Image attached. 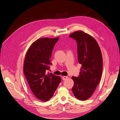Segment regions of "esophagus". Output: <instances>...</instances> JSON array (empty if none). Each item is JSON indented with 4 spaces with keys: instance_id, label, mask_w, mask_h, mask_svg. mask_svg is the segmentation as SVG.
<instances>
[{
    "instance_id": "esophagus-1",
    "label": "esophagus",
    "mask_w": 120,
    "mask_h": 120,
    "mask_svg": "<svg viewBox=\"0 0 120 120\" xmlns=\"http://www.w3.org/2000/svg\"><path fill=\"white\" fill-rule=\"evenodd\" d=\"M62 79L63 80H66V79H68V77H66V76H63V77H62Z\"/></svg>"
}]
</instances>
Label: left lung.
I'll return each mask as SVG.
<instances>
[{
    "label": "left lung",
    "mask_w": 120,
    "mask_h": 120,
    "mask_svg": "<svg viewBox=\"0 0 120 120\" xmlns=\"http://www.w3.org/2000/svg\"><path fill=\"white\" fill-rule=\"evenodd\" d=\"M69 37L77 43L78 59L82 64L78 77H72V91L78 100L85 101L91 97L99 84L103 71V59L99 45L92 36L77 31Z\"/></svg>",
    "instance_id": "left-lung-1"
}]
</instances>
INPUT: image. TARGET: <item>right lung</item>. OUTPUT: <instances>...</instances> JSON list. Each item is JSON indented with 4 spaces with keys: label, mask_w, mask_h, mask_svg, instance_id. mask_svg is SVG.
<instances>
[{
    "label": "right lung",
    "mask_w": 120,
    "mask_h": 120,
    "mask_svg": "<svg viewBox=\"0 0 120 120\" xmlns=\"http://www.w3.org/2000/svg\"><path fill=\"white\" fill-rule=\"evenodd\" d=\"M59 37L42 38L32 43L25 56L23 72L34 95L39 100L47 101L52 98L61 82L59 76L49 73L51 56Z\"/></svg>",
    "instance_id": "obj_1"
}]
</instances>
